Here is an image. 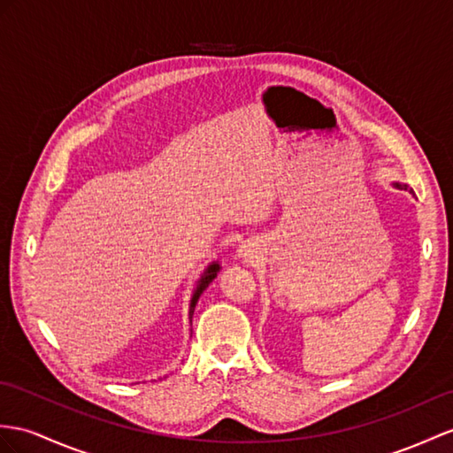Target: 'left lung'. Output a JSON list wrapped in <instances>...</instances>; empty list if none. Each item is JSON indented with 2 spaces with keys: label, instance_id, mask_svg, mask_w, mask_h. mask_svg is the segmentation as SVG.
Wrapping results in <instances>:
<instances>
[{
  "label": "left lung",
  "instance_id": "1",
  "mask_svg": "<svg viewBox=\"0 0 453 453\" xmlns=\"http://www.w3.org/2000/svg\"><path fill=\"white\" fill-rule=\"evenodd\" d=\"M395 186H398V188H407V186H402V184H395Z\"/></svg>",
  "mask_w": 453,
  "mask_h": 453
}]
</instances>
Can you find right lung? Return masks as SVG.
I'll use <instances>...</instances> for the list:
<instances>
[{
    "label": "right lung",
    "instance_id": "right-lung-1",
    "mask_svg": "<svg viewBox=\"0 0 453 453\" xmlns=\"http://www.w3.org/2000/svg\"><path fill=\"white\" fill-rule=\"evenodd\" d=\"M217 271H219V265H217V263L209 265L205 274H203L202 280H200V284H197V288H196V292H194V296H192V303H190V317L194 315V307H196L197 300H200V296L203 294V290L207 288V286L211 284V280L217 277Z\"/></svg>",
    "mask_w": 453,
    "mask_h": 453
}]
</instances>
